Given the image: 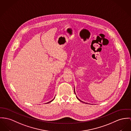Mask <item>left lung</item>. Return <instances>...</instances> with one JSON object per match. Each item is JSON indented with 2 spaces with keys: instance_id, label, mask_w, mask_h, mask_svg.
<instances>
[{
  "instance_id": "obj_1",
  "label": "left lung",
  "mask_w": 131,
  "mask_h": 131,
  "mask_svg": "<svg viewBox=\"0 0 131 131\" xmlns=\"http://www.w3.org/2000/svg\"><path fill=\"white\" fill-rule=\"evenodd\" d=\"M74 93H75V94H76V93H75V88H74ZM76 97H77V99H78V100H79V101H81V102H83V103H84V102H83V101H81L80 100V99H79V98H78V97H77V96H76Z\"/></svg>"
}]
</instances>
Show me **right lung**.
<instances>
[{
	"instance_id": "add662e5",
	"label": "right lung",
	"mask_w": 131,
	"mask_h": 131,
	"mask_svg": "<svg viewBox=\"0 0 131 131\" xmlns=\"http://www.w3.org/2000/svg\"><path fill=\"white\" fill-rule=\"evenodd\" d=\"M54 99H55V98H54V99H53V100H51V101H50V102H48V103H47V104H48V103H50L51 102H52V101H53V100H54Z\"/></svg>"
}]
</instances>
